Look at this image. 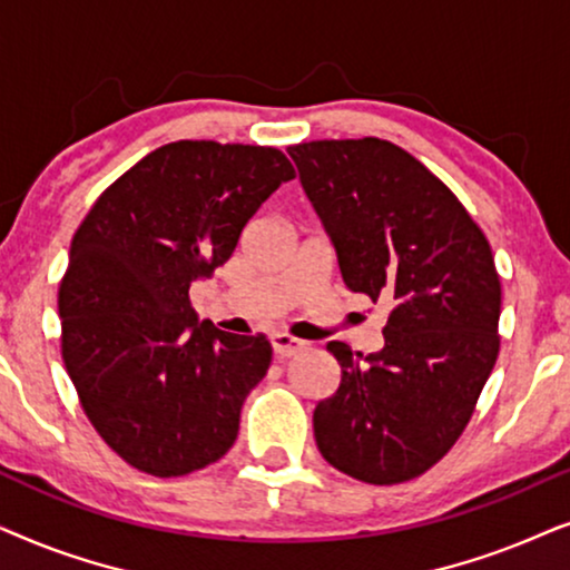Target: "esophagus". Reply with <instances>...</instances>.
<instances>
[{"instance_id": "1", "label": "esophagus", "mask_w": 570, "mask_h": 570, "mask_svg": "<svg viewBox=\"0 0 570 570\" xmlns=\"http://www.w3.org/2000/svg\"><path fill=\"white\" fill-rule=\"evenodd\" d=\"M271 344H273V352H276V356H294L305 348V341L294 338V336H289V333H273Z\"/></svg>"}]
</instances>
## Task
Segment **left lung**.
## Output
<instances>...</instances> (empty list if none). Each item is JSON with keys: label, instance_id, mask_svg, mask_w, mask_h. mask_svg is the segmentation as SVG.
Returning a JSON list of instances; mask_svg holds the SVG:
<instances>
[{"label": "left lung", "instance_id": "left-lung-1", "mask_svg": "<svg viewBox=\"0 0 570 570\" xmlns=\"http://www.w3.org/2000/svg\"><path fill=\"white\" fill-rule=\"evenodd\" d=\"M352 292L391 305L381 352L341 341L338 391L315 406V443L367 484L414 480L453 449L500 352V278L459 197L381 138L289 148Z\"/></svg>", "mask_w": 570, "mask_h": 570}]
</instances>
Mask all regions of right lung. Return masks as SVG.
Returning a JSON list of instances; mask_svg holds the SVG:
<instances>
[{"label": "right lung", "instance_id": "1", "mask_svg": "<svg viewBox=\"0 0 570 570\" xmlns=\"http://www.w3.org/2000/svg\"><path fill=\"white\" fill-rule=\"evenodd\" d=\"M294 179L278 148L177 140L106 187L59 284L62 360L109 449L181 476L232 449L271 341L197 321L189 284L229 261L245 224Z\"/></svg>", "mask_w": 570, "mask_h": 570}]
</instances>
